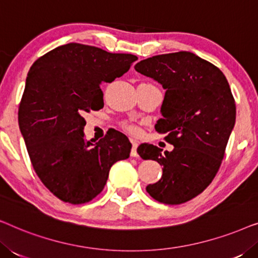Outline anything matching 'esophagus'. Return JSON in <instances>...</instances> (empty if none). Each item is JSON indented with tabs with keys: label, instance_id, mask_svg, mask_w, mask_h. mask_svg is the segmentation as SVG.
<instances>
[{
	"label": "esophagus",
	"instance_id": "esophagus-1",
	"mask_svg": "<svg viewBox=\"0 0 258 258\" xmlns=\"http://www.w3.org/2000/svg\"><path fill=\"white\" fill-rule=\"evenodd\" d=\"M132 151H130V155H132V157H137L139 156V154H137V147H139V143L136 142V141H132Z\"/></svg>",
	"mask_w": 258,
	"mask_h": 258
}]
</instances>
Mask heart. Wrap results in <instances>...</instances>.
<instances>
[{
  "mask_svg": "<svg viewBox=\"0 0 258 258\" xmlns=\"http://www.w3.org/2000/svg\"><path fill=\"white\" fill-rule=\"evenodd\" d=\"M125 128H126V130H128L130 134H133V135H137V134L140 133L139 126H136V125H134V124H126Z\"/></svg>",
  "mask_w": 258,
  "mask_h": 258,
  "instance_id": "1",
  "label": "heart"
}]
</instances>
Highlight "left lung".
Wrapping results in <instances>:
<instances>
[{"mask_svg":"<svg viewBox=\"0 0 258 258\" xmlns=\"http://www.w3.org/2000/svg\"><path fill=\"white\" fill-rule=\"evenodd\" d=\"M135 70L165 89L155 129L174 146L164 151L141 144L137 153L163 167L158 182L147 186L154 200L181 204L200 195L213 182L235 125L236 104L224 74L213 63L189 51L143 59Z\"/></svg>","mask_w":258,"mask_h":258,"instance_id":"obj_1","label":"left lung"}]
</instances>
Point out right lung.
Returning <instances> with one entry per match:
<instances>
[{"label": "right lung", "instance_id": "right-lung-1", "mask_svg": "<svg viewBox=\"0 0 258 258\" xmlns=\"http://www.w3.org/2000/svg\"><path fill=\"white\" fill-rule=\"evenodd\" d=\"M136 59L132 54L68 43L31 66L20 102V130L38 178L63 202L95 199L111 165L129 157L132 143L117 130L96 143L84 140L83 115L103 108L100 84L121 77Z\"/></svg>", "mask_w": 258, "mask_h": 258}]
</instances>
